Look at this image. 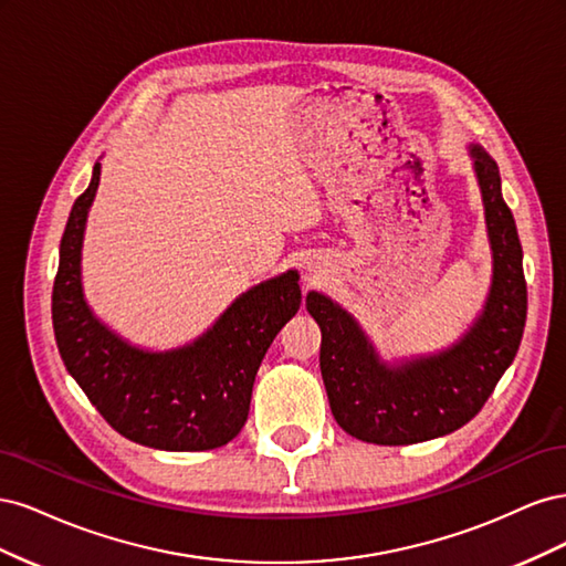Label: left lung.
<instances>
[{"instance_id":"1","label":"left lung","mask_w":566,"mask_h":566,"mask_svg":"<svg viewBox=\"0 0 566 566\" xmlns=\"http://www.w3.org/2000/svg\"><path fill=\"white\" fill-rule=\"evenodd\" d=\"M484 198L493 250V279L472 328L453 347L387 366L358 323L321 293L306 295V312L321 328V375L331 410L347 434L406 447L437 439L470 422L515 358L526 323V281L515 217L501 193L499 165L470 146Z\"/></svg>"}]
</instances>
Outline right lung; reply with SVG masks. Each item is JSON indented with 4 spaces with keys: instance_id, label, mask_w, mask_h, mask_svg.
I'll list each match as a JSON object with an SVG mask.
<instances>
[{
    "instance_id": "add662e5",
    "label": "right lung",
    "mask_w": 566,
    "mask_h": 566,
    "mask_svg": "<svg viewBox=\"0 0 566 566\" xmlns=\"http://www.w3.org/2000/svg\"><path fill=\"white\" fill-rule=\"evenodd\" d=\"M101 165L71 210L51 295L67 373L115 432L160 451H210L243 430L254 375L273 337L300 310L297 271L254 285L208 333L172 352L132 347L84 302L80 252Z\"/></svg>"
}]
</instances>
